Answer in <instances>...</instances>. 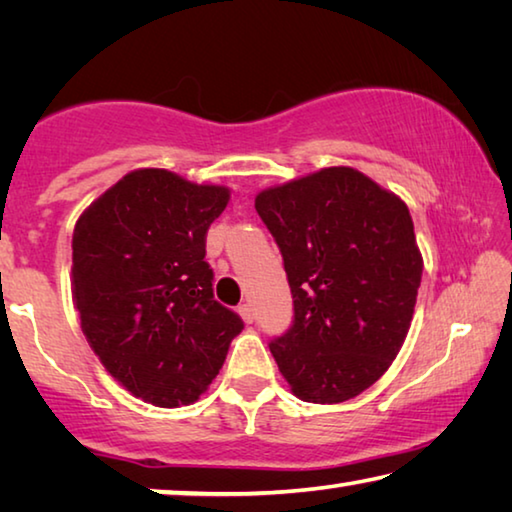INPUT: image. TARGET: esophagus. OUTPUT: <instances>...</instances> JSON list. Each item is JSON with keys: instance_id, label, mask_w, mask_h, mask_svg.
<instances>
[{"instance_id": "esophagus-1", "label": "esophagus", "mask_w": 512, "mask_h": 512, "mask_svg": "<svg viewBox=\"0 0 512 512\" xmlns=\"http://www.w3.org/2000/svg\"><path fill=\"white\" fill-rule=\"evenodd\" d=\"M239 316L244 318L246 323H253V320H255L253 305H250V302H244V305H239Z\"/></svg>"}]
</instances>
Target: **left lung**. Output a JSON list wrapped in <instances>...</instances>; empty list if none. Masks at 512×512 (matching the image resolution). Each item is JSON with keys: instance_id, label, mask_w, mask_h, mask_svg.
Instances as JSON below:
<instances>
[{"instance_id": "left-lung-1", "label": "left lung", "mask_w": 512, "mask_h": 512, "mask_svg": "<svg viewBox=\"0 0 512 512\" xmlns=\"http://www.w3.org/2000/svg\"><path fill=\"white\" fill-rule=\"evenodd\" d=\"M287 271L293 320L268 343L293 395L357 397L384 375L411 327L422 280L400 198L350 167H329L255 198Z\"/></svg>"}]
</instances>
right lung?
<instances>
[{
  "label": "right lung",
  "mask_w": 512,
  "mask_h": 512,
  "mask_svg": "<svg viewBox=\"0 0 512 512\" xmlns=\"http://www.w3.org/2000/svg\"><path fill=\"white\" fill-rule=\"evenodd\" d=\"M228 189L164 169L131 171L76 223L72 287L81 329L135 397L164 409L198 400L244 329L214 300L207 228Z\"/></svg>",
  "instance_id": "add662e5"
}]
</instances>
